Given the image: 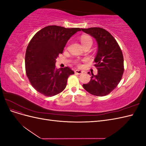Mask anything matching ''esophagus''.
Returning a JSON list of instances; mask_svg holds the SVG:
<instances>
[{
  "instance_id": "34e87169",
  "label": "esophagus",
  "mask_w": 146,
  "mask_h": 146,
  "mask_svg": "<svg viewBox=\"0 0 146 146\" xmlns=\"http://www.w3.org/2000/svg\"><path fill=\"white\" fill-rule=\"evenodd\" d=\"M83 72L82 71V70H78V69H77V70H75V73L76 74H82Z\"/></svg>"
}]
</instances>
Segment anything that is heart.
I'll return each instance as SVG.
<instances>
[{
    "mask_svg": "<svg viewBox=\"0 0 146 146\" xmlns=\"http://www.w3.org/2000/svg\"><path fill=\"white\" fill-rule=\"evenodd\" d=\"M80 40L83 46L88 44H92V38L90 36H88V35H82L80 38ZM76 63L78 66H80V63H79L78 61H76Z\"/></svg>",
    "mask_w": 146,
    "mask_h": 146,
    "instance_id": "obj_1",
    "label": "heart"
}]
</instances>
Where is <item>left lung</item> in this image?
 Returning <instances> with one entry per match:
<instances>
[{"mask_svg":"<svg viewBox=\"0 0 146 146\" xmlns=\"http://www.w3.org/2000/svg\"><path fill=\"white\" fill-rule=\"evenodd\" d=\"M82 30L94 38L98 46L94 59L98 74L94 76L91 74V80L83 84V86L94 96H107L117 86L122 78L124 70L122 50L116 39L106 30L91 27Z\"/></svg>","mask_w":146,"mask_h":146,"instance_id":"8db88e82","label":"left lung"}]
</instances>
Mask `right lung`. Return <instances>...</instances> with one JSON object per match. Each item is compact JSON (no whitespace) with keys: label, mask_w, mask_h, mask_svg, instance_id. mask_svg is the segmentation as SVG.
Listing matches in <instances>:
<instances>
[{"label":"right lung","mask_w":146,"mask_h":146,"mask_svg":"<svg viewBox=\"0 0 146 146\" xmlns=\"http://www.w3.org/2000/svg\"><path fill=\"white\" fill-rule=\"evenodd\" d=\"M78 31L81 29L49 25L31 39L25 53L26 74L31 85L41 94L52 97L65 89L69 76L74 72L68 67L56 69V59L69 38Z\"/></svg>","instance_id":"right-lung-1"}]
</instances>
